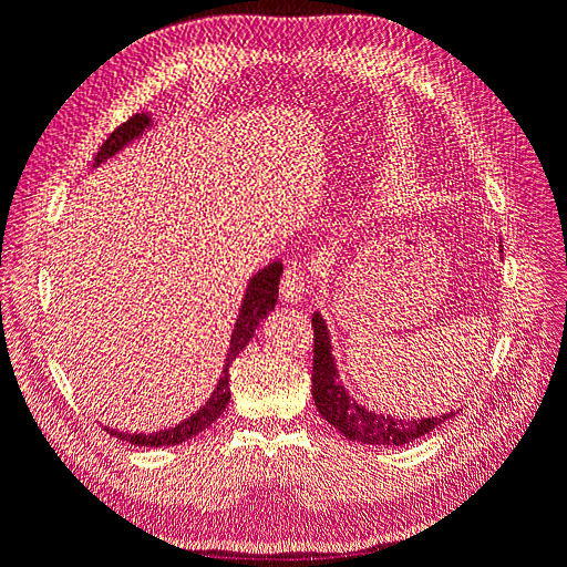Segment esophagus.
Returning a JSON list of instances; mask_svg holds the SVG:
<instances>
[{
  "label": "esophagus",
  "mask_w": 567,
  "mask_h": 567,
  "mask_svg": "<svg viewBox=\"0 0 567 567\" xmlns=\"http://www.w3.org/2000/svg\"><path fill=\"white\" fill-rule=\"evenodd\" d=\"M307 293V274L305 269L290 265L284 271L281 279V300L284 302H300L302 296Z\"/></svg>",
  "instance_id": "esophagus-1"
}]
</instances>
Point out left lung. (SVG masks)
<instances>
[{
  "mask_svg": "<svg viewBox=\"0 0 567 567\" xmlns=\"http://www.w3.org/2000/svg\"><path fill=\"white\" fill-rule=\"evenodd\" d=\"M315 329V369H312V398L319 409L321 419L329 421L336 431H340L348 440H357L364 444H388V447H402L406 442H414L427 435L440 423L450 421L456 411L444 416L427 419H392L385 414H375L367 406L350 398L346 385L338 379V369L331 354V338L326 321L319 312L312 315Z\"/></svg>",
  "mask_w": 567,
  "mask_h": 567,
  "instance_id": "left-lung-1",
  "label": "left lung"
}]
</instances>
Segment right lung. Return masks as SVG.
Wrapping results in <instances>:
<instances>
[{
    "mask_svg": "<svg viewBox=\"0 0 567 567\" xmlns=\"http://www.w3.org/2000/svg\"><path fill=\"white\" fill-rule=\"evenodd\" d=\"M151 125H153V120H151L148 113L132 115L127 123H123L117 130H113L109 134V140L101 144L96 158H94V167H99L101 163H106L111 156H115L117 151H123L134 140H140V136ZM281 271H284L281 262H269L265 269L257 271L255 277L248 281L246 296H244V302H241V310H238V319H236L234 333H231L225 371H221L219 383L213 390L210 400L205 402L194 416L184 419L175 427H165V431L151 433V435H146V433H136V435L120 433V431H115V427H104V431L111 433L117 440H125V442L136 444V447H165V444H182L188 437H194L200 431H205V427H208L210 423H215L221 416V411L227 409L229 398H231V390H229V367H231V362L238 357V352H241L248 346L250 338L257 331V326H260V321L274 310V305H277V300H279Z\"/></svg>",
    "mask_w": 567,
    "mask_h": 567,
    "instance_id": "obj_1",
    "label": "right lung"
}]
</instances>
